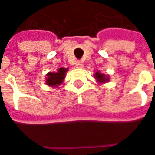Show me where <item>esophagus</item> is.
<instances>
[{
  "label": "esophagus",
  "mask_w": 155,
  "mask_h": 155,
  "mask_svg": "<svg viewBox=\"0 0 155 155\" xmlns=\"http://www.w3.org/2000/svg\"><path fill=\"white\" fill-rule=\"evenodd\" d=\"M75 68H83V65H82V63L81 61H77L75 63Z\"/></svg>",
  "instance_id": "obj_1"
}]
</instances>
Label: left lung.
Wrapping results in <instances>:
<instances>
[{"instance_id":"1","label":"left lung","mask_w":155,"mask_h":155,"mask_svg":"<svg viewBox=\"0 0 155 155\" xmlns=\"http://www.w3.org/2000/svg\"><path fill=\"white\" fill-rule=\"evenodd\" d=\"M94 77L96 78V81L99 83H105V82H108L110 81V76L109 75H106V74L99 72V71H97L94 74Z\"/></svg>"}]
</instances>
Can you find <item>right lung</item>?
I'll return each mask as SVG.
<instances>
[{"label":"right lung","instance_id":"obj_1","mask_svg":"<svg viewBox=\"0 0 155 155\" xmlns=\"http://www.w3.org/2000/svg\"><path fill=\"white\" fill-rule=\"evenodd\" d=\"M68 69L64 68H60L58 69V71L56 73H48L46 74V85L50 87H57L60 85L64 79H65V75H66V73H67Z\"/></svg>","mask_w":155,"mask_h":155}]
</instances>
